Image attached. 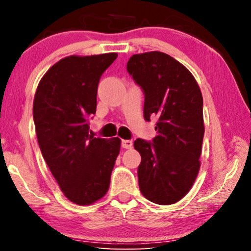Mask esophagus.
I'll return each instance as SVG.
<instances>
[{
  "instance_id": "esophagus-1",
  "label": "esophagus",
  "mask_w": 251,
  "mask_h": 251,
  "mask_svg": "<svg viewBox=\"0 0 251 251\" xmlns=\"http://www.w3.org/2000/svg\"><path fill=\"white\" fill-rule=\"evenodd\" d=\"M133 146V142L128 141V139H123L122 141V147L123 148H126V150H129Z\"/></svg>"
}]
</instances>
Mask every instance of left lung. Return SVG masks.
<instances>
[{
    "label": "left lung",
    "mask_w": 251,
    "mask_h": 251,
    "mask_svg": "<svg viewBox=\"0 0 251 251\" xmlns=\"http://www.w3.org/2000/svg\"><path fill=\"white\" fill-rule=\"evenodd\" d=\"M127 71L145 95L144 118H158L152 143L134 142L142 156L139 189L148 201L172 205L186 196L201 168L205 133L201 88L181 63L157 50L133 55Z\"/></svg>",
    "instance_id": "left-lung-1"
}]
</instances>
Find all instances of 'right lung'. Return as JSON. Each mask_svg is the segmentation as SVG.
<instances>
[{
    "instance_id": "1",
    "label": "right lung",
    "mask_w": 251,
    "mask_h": 251,
    "mask_svg": "<svg viewBox=\"0 0 251 251\" xmlns=\"http://www.w3.org/2000/svg\"><path fill=\"white\" fill-rule=\"evenodd\" d=\"M116 53L59 59L40 80L33 118L42 155L59 188L76 205L104 197L121 150V139L90 134L101 74Z\"/></svg>"
}]
</instances>
